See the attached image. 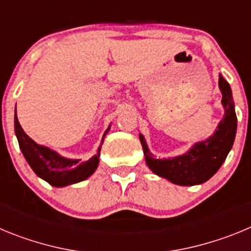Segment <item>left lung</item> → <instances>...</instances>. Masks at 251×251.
Segmentation results:
<instances>
[{
	"mask_svg": "<svg viewBox=\"0 0 251 251\" xmlns=\"http://www.w3.org/2000/svg\"><path fill=\"white\" fill-rule=\"evenodd\" d=\"M219 89L223 94L224 117L212 136L196 142L183 154L168 158H156L150 151L145 136L139 133L146 163L153 174L179 186L201 185L211 178L223 166L231 151L236 136L238 119L230 84L219 74Z\"/></svg>",
	"mask_w": 251,
	"mask_h": 251,
	"instance_id": "1",
	"label": "left lung"
}]
</instances>
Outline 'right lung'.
<instances>
[{
    "mask_svg": "<svg viewBox=\"0 0 251 251\" xmlns=\"http://www.w3.org/2000/svg\"><path fill=\"white\" fill-rule=\"evenodd\" d=\"M109 129L110 126L104 133L97 154H94L88 161L81 162L80 159L66 158L59 154L56 151L43 145H37L34 139H31L24 132L17 119L16 109H15V134L19 141L22 154L35 174L54 187H65V186L81 182L94 174L99 165V156H100L104 137L109 132Z\"/></svg>",
    "mask_w": 251,
    "mask_h": 251,
    "instance_id": "1",
    "label": "right lung"
}]
</instances>
